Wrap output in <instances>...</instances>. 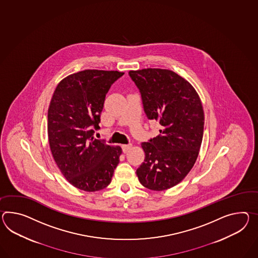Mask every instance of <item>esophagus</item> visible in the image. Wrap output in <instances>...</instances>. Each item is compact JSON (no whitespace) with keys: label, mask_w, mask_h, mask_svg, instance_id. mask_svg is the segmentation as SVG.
<instances>
[{"label":"esophagus","mask_w":258,"mask_h":258,"mask_svg":"<svg viewBox=\"0 0 258 258\" xmlns=\"http://www.w3.org/2000/svg\"><path fill=\"white\" fill-rule=\"evenodd\" d=\"M132 144H128V145H122V149H123V152H124V153H126V152L128 151V150H130V149L132 148Z\"/></svg>","instance_id":"1"}]
</instances>
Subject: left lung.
Wrapping results in <instances>:
<instances>
[{"label":"left lung","instance_id":"8db88e82","mask_svg":"<svg viewBox=\"0 0 258 258\" xmlns=\"http://www.w3.org/2000/svg\"><path fill=\"white\" fill-rule=\"evenodd\" d=\"M142 95L146 117L156 120L160 134L142 143L145 161L137 169L146 188L162 191L182 182L201 149L204 112L201 98L182 76L167 69L130 71Z\"/></svg>","mask_w":258,"mask_h":258}]
</instances>
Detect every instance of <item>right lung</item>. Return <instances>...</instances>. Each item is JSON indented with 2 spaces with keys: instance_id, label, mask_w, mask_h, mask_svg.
Instances as JSON below:
<instances>
[{
  "instance_id": "add662e5",
  "label": "right lung",
  "mask_w": 258,
  "mask_h": 258,
  "mask_svg": "<svg viewBox=\"0 0 258 258\" xmlns=\"http://www.w3.org/2000/svg\"><path fill=\"white\" fill-rule=\"evenodd\" d=\"M124 73L85 70L58 83L47 113L51 153L76 188L95 192L112 181L122 149L94 137L108 90Z\"/></svg>"
}]
</instances>
